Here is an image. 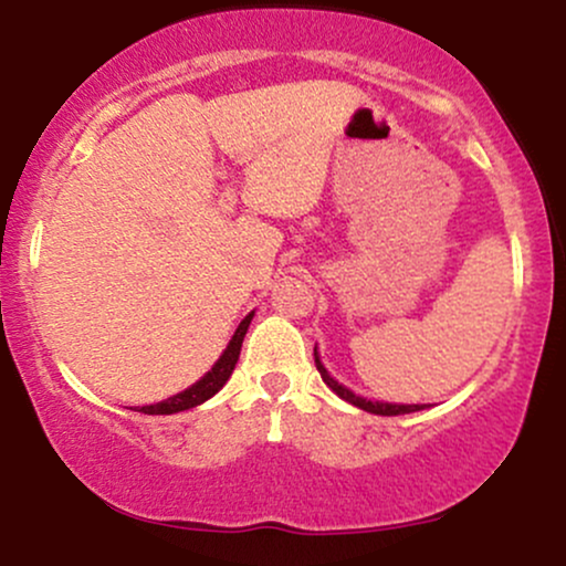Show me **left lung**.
Wrapping results in <instances>:
<instances>
[{
  "mask_svg": "<svg viewBox=\"0 0 566 566\" xmlns=\"http://www.w3.org/2000/svg\"><path fill=\"white\" fill-rule=\"evenodd\" d=\"M314 361H316V369H319L322 380L327 382V386L333 388V391H335L337 396H340L343 401H348V405L365 409V412H373V415H407V412H418V409H423L420 405H386V401L361 399V396H356L354 391H348V388H343L340 382L329 378V373H327V369H324V365L319 361V354H316V348H314Z\"/></svg>",
  "mask_w": 566,
  "mask_h": 566,
  "instance_id": "obj_1",
  "label": "left lung"
}]
</instances>
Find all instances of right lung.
I'll return each instance as SVG.
<instances>
[{
  "instance_id": "obj_1",
  "label": "right lung",
  "mask_w": 566,
  "mask_h": 566,
  "mask_svg": "<svg viewBox=\"0 0 566 566\" xmlns=\"http://www.w3.org/2000/svg\"><path fill=\"white\" fill-rule=\"evenodd\" d=\"M250 322H252V314L244 316L242 324H239V327H237V333H233V337H231L229 348L223 350V356H220V359L216 361V367H212L210 373L205 375V378H201L199 382H193V386L186 388V391H180V394L170 396V399L159 401V405L140 407L138 412H143V415H172V412H184V409L197 407V405H201V401L210 399V396H216V394L220 391V388L226 386V380L231 378L233 367H237L239 350H242V340H244V335H247V327H250Z\"/></svg>"
}]
</instances>
